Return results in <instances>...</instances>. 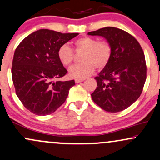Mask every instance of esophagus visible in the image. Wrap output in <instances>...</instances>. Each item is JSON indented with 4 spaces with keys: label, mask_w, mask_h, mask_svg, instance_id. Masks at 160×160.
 <instances>
[{
    "label": "esophagus",
    "mask_w": 160,
    "mask_h": 160,
    "mask_svg": "<svg viewBox=\"0 0 160 160\" xmlns=\"http://www.w3.org/2000/svg\"><path fill=\"white\" fill-rule=\"evenodd\" d=\"M83 80L84 79H76V80H75V82H76V83H80V82H82Z\"/></svg>",
    "instance_id": "esophagus-1"
}]
</instances>
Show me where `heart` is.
Instances as JSON below:
<instances>
[{
  "label": "heart",
  "mask_w": 160,
  "mask_h": 160,
  "mask_svg": "<svg viewBox=\"0 0 160 160\" xmlns=\"http://www.w3.org/2000/svg\"><path fill=\"white\" fill-rule=\"evenodd\" d=\"M77 52H83L81 64L69 69V76L74 79H84L94 73L95 68L102 70L109 64L112 56V47L108 40H98L91 37H82L74 42ZM58 60L64 66H70L74 61V54L67 44H63L57 51Z\"/></svg>",
  "instance_id": "1"
}]
</instances>
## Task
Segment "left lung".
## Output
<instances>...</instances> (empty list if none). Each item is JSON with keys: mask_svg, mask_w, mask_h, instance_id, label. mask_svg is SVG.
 I'll return each instance as SVG.
<instances>
[{"mask_svg": "<svg viewBox=\"0 0 160 160\" xmlns=\"http://www.w3.org/2000/svg\"><path fill=\"white\" fill-rule=\"evenodd\" d=\"M88 34L103 37L112 47L111 61L95 78L97 87L92 98L106 111H123L140 97L146 81L143 49L132 35L117 28H102Z\"/></svg>", "mask_w": 160, "mask_h": 160, "instance_id": "8db88e82", "label": "left lung"}]
</instances>
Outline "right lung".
<instances>
[{"instance_id":"right-lung-1","label":"right lung","mask_w":160,"mask_h":160,"mask_svg":"<svg viewBox=\"0 0 160 160\" xmlns=\"http://www.w3.org/2000/svg\"><path fill=\"white\" fill-rule=\"evenodd\" d=\"M78 34L40 29L26 37L16 49L11 69L12 82L16 95L32 113L51 114L65 102L75 82L56 80L68 72L57 51Z\"/></svg>"}]
</instances>
